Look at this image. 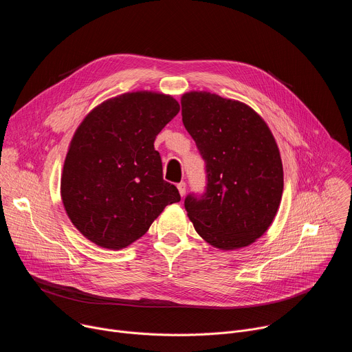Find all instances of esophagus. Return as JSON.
Instances as JSON below:
<instances>
[{"mask_svg":"<svg viewBox=\"0 0 352 352\" xmlns=\"http://www.w3.org/2000/svg\"><path fill=\"white\" fill-rule=\"evenodd\" d=\"M177 188H178V190H179V195L184 197V196H185V192H186V184H185V182H179V184L177 185Z\"/></svg>","mask_w":352,"mask_h":352,"instance_id":"1","label":"esophagus"}]
</instances>
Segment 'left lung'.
I'll list each match as a JSON object with an SVG mask.
<instances>
[{"instance_id": "8db88e82", "label": "left lung", "mask_w": 352, "mask_h": 352, "mask_svg": "<svg viewBox=\"0 0 352 352\" xmlns=\"http://www.w3.org/2000/svg\"><path fill=\"white\" fill-rule=\"evenodd\" d=\"M182 122L206 163V192L185 209L196 232L214 248L254 243L280 208L284 174L280 150L265 120L248 104L210 91L181 97Z\"/></svg>"}]
</instances>
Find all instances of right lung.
I'll return each instance as SVG.
<instances>
[{"label":"right lung","instance_id":"add662e5","mask_svg":"<svg viewBox=\"0 0 352 352\" xmlns=\"http://www.w3.org/2000/svg\"><path fill=\"white\" fill-rule=\"evenodd\" d=\"M177 100L138 90L96 106L76 128L61 174V199L76 230L120 250L144 235L167 205L181 200L163 179L155 139L178 114Z\"/></svg>","mask_w":352,"mask_h":352}]
</instances>
